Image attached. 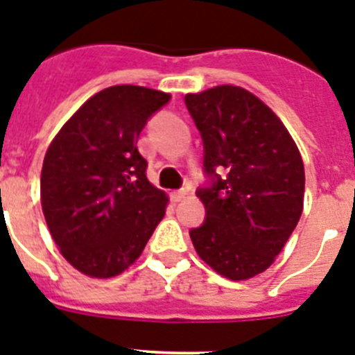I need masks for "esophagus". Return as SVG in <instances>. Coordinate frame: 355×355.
Returning <instances> with one entry per match:
<instances>
[{
	"mask_svg": "<svg viewBox=\"0 0 355 355\" xmlns=\"http://www.w3.org/2000/svg\"><path fill=\"white\" fill-rule=\"evenodd\" d=\"M187 196H188V192L184 190V188H181V190H174V192L171 193V197L174 202H180V200H183Z\"/></svg>",
	"mask_w": 355,
	"mask_h": 355,
	"instance_id": "34e87169",
	"label": "esophagus"
}]
</instances>
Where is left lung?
<instances>
[{"mask_svg":"<svg viewBox=\"0 0 355 355\" xmlns=\"http://www.w3.org/2000/svg\"><path fill=\"white\" fill-rule=\"evenodd\" d=\"M205 147L202 225L197 254L233 281L265 272L302 215L304 163L284 124L249 90L222 85L187 94Z\"/></svg>","mask_w":355,"mask_h":355,"instance_id":"left-lung-1","label":"left lung"}]
</instances>
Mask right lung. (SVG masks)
Returning a JSON list of instances; mask_svg holds the SVG:
<instances>
[{"instance_id": "right-lung-1", "label": "right lung", "mask_w": 355, "mask_h": 355, "mask_svg": "<svg viewBox=\"0 0 355 355\" xmlns=\"http://www.w3.org/2000/svg\"><path fill=\"white\" fill-rule=\"evenodd\" d=\"M171 96L115 85L72 115L49 146L40 199L64 258L90 277H114L139 258L167 197L147 181L137 149L144 126Z\"/></svg>"}]
</instances>
